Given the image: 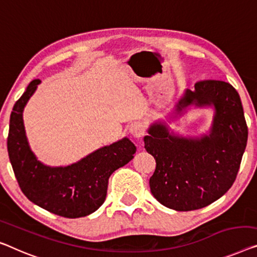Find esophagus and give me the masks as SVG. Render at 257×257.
I'll return each instance as SVG.
<instances>
[{
	"mask_svg": "<svg viewBox=\"0 0 257 257\" xmlns=\"http://www.w3.org/2000/svg\"><path fill=\"white\" fill-rule=\"evenodd\" d=\"M129 133L132 134L136 139H141L142 136H144L145 134V127L144 124L140 121H134L132 124L129 125Z\"/></svg>",
	"mask_w": 257,
	"mask_h": 257,
	"instance_id": "esophagus-1",
	"label": "esophagus"
}]
</instances>
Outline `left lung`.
Listing matches in <instances>:
<instances>
[{"label":"left lung","instance_id":"left-lung-1","mask_svg":"<svg viewBox=\"0 0 257 257\" xmlns=\"http://www.w3.org/2000/svg\"><path fill=\"white\" fill-rule=\"evenodd\" d=\"M194 108H212V127L200 137H183L168 123ZM170 117L168 118V116ZM144 148L155 157L150 178L155 198L177 211L202 209L231 188L247 145L248 129L240 95L231 84L203 80L187 89L165 120L153 121Z\"/></svg>","mask_w":257,"mask_h":257}]
</instances>
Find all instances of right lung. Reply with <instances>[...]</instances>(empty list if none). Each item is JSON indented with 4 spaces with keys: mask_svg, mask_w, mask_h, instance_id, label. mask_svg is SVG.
Returning <instances> with one entry per match:
<instances>
[{
    "mask_svg": "<svg viewBox=\"0 0 257 257\" xmlns=\"http://www.w3.org/2000/svg\"><path fill=\"white\" fill-rule=\"evenodd\" d=\"M41 83L29 84L10 115L8 153L18 185L26 197L47 211L67 218L89 216L106 200L110 174L134 158L136 147L128 137L99 148L68 166H48L31 150L23 120L30 98Z\"/></svg>",
    "mask_w": 257,
    "mask_h": 257,
    "instance_id": "1",
    "label": "right lung"
}]
</instances>
